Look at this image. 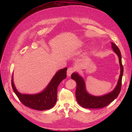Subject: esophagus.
<instances>
[{
    "instance_id": "1",
    "label": "esophagus",
    "mask_w": 132,
    "mask_h": 132,
    "mask_svg": "<svg viewBox=\"0 0 132 132\" xmlns=\"http://www.w3.org/2000/svg\"><path fill=\"white\" fill-rule=\"evenodd\" d=\"M75 70H76V69L75 68V67H70L68 68L67 69V74L68 76H70V75L73 72L75 71Z\"/></svg>"
}]
</instances>
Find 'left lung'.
Listing matches in <instances>:
<instances>
[{
  "label": "left lung",
  "instance_id": "1",
  "mask_svg": "<svg viewBox=\"0 0 132 132\" xmlns=\"http://www.w3.org/2000/svg\"><path fill=\"white\" fill-rule=\"evenodd\" d=\"M112 48L114 52L118 55L121 68V74L118 80V84L112 92L101 97L91 96L86 90L85 84L84 79L78 74L75 72L71 74V78L77 83L76 90V100L82 107L88 109H99L106 106L112 101H113L119 96L121 90L122 79L123 73V67L122 63L121 54L118 47L113 43L111 42Z\"/></svg>",
  "mask_w": 132,
  "mask_h": 132
}]
</instances>
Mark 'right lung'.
<instances>
[{"label": "right lung", "mask_w": 132, "mask_h": 132, "mask_svg": "<svg viewBox=\"0 0 132 132\" xmlns=\"http://www.w3.org/2000/svg\"><path fill=\"white\" fill-rule=\"evenodd\" d=\"M67 69V68H65L56 72L46 89L40 93L33 95L21 94L15 89L12 77L11 85L13 90L25 106L39 111L50 109L57 101V87L60 82L66 78Z\"/></svg>", "instance_id": "right-lung-1"}]
</instances>
